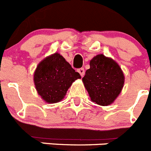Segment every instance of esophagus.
Here are the masks:
<instances>
[{
    "instance_id": "34e87169",
    "label": "esophagus",
    "mask_w": 151,
    "mask_h": 151,
    "mask_svg": "<svg viewBox=\"0 0 151 151\" xmlns=\"http://www.w3.org/2000/svg\"><path fill=\"white\" fill-rule=\"evenodd\" d=\"M77 71L81 75V76H84V75H85V69H84V68H79V69H78Z\"/></svg>"
}]
</instances>
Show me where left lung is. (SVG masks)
<instances>
[{
  "label": "left lung",
  "mask_w": 151,
  "mask_h": 151,
  "mask_svg": "<svg viewBox=\"0 0 151 151\" xmlns=\"http://www.w3.org/2000/svg\"><path fill=\"white\" fill-rule=\"evenodd\" d=\"M91 100L102 106L110 104L118 97L124 85V75L118 64L103 54L90 61V69L82 78Z\"/></svg>",
  "instance_id": "obj_1"
}]
</instances>
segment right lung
Returning <instances> with one entry per match:
<instances>
[{
  "instance_id": "obj_1",
  "label": "right lung",
  "mask_w": 151,
  "mask_h": 151,
  "mask_svg": "<svg viewBox=\"0 0 151 151\" xmlns=\"http://www.w3.org/2000/svg\"><path fill=\"white\" fill-rule=\"evenodd\" d=\"M80 78L79 73L57 53L41 61L34 74L38 94L50 104L60 101L72 83Z\"/></svg>"
}]
</instances>
